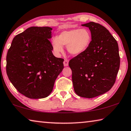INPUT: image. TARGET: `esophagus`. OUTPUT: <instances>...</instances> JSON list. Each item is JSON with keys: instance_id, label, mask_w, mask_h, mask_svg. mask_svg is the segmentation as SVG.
<instances>
[{"instance_id": "34e87169", "label": "esophagus", "mask_w": 131, "mask_h": 131, "mask_svg": "<svg viewBox=\"0 0 131 131\" xmlns=\"http://www.w3.org/2000/svg\"><path fill=\"white\" fill-rule=\"evenodd\" d=\"M69 65V61L67 59H65V61L63 62V65L64 66H68Z\"/></svg>"}]
</instances>
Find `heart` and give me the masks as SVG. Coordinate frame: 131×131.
Masks as SVG:
<instances>
[{
    "label": "heart",
    "instance_id": "obj_1",
    "mask_svg": "<svg viewBox=\"0 0 131 131\" xmlns=\"http://www.w3.org/2000/svg\"><path fill=\"white\" fill-rule=\"evenodd\" d=\"M90 32L85 28H72L62 31L52 39L51 45L54 53H62V46H66L69 53L73 56L82 54L88 49L91 43Z\"/></svg>",
    "mask_w": 131,
    "mask_h": 131
}]
</instances>
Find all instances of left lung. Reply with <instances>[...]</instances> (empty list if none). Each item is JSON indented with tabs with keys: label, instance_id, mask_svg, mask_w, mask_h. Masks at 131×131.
Returning a JSON list of instances; mask_svg holds the SVG:
<instances>
[{
	"label": "left lung",
	"instance_id": "1",
	"mask_svg": "<svg viewBox=\"0 0 131 131\" xmlns=\"http://www.w3.org/2000/svg\"><path fill=\"white\" fill-rule=\"evenodd\" d=\"M89 28L92 41L84 53L70 59L74 90L78 96L93 98L110 90L116 81L120 58L116 40L103 26L93 22Z\"/></svg>",
	"mask_w": 131,
	"mask_h": 131
}]
</instances>
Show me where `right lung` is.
Instances as JSON below:
<instances>
[{
    "instance_id": "right-lung-1",
    "label": "right lung",
    "mask_w": 131,
    "mask_h": 131,
    "mask_svg": "<svg viewBox=\"0 0 131 131\" xmlns=\"http://www.w3.org/2000/svg\"><path fill=\"white\" fill-rule=\"evenodd\" d=\"M52 28L31 27L14 38L6 57V72L14 86L30 99L45 98L63 69L64 59L52 53Z\"/></svg>"
}]
</instances>
